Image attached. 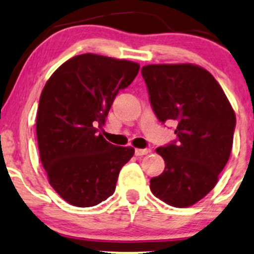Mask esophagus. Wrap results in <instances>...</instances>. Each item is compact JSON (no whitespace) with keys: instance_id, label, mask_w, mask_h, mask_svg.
<instances>
[{"instance_id":"1","label":"esophagus","mask_w":254,"mask_h":254,"mask_svg":"<svg viewBox=\"0 0 254 254\" xmlns=\"http://www.w3.org/2000/svg\"><path fill=\"white\" fill-rule=\"evenodd\" d=\"M150 148H136L135 150V155L136 156H143V155H147L150 153Z\"/></svg>"}]
</instances>
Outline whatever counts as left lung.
<instances>
[{
    "label": "left lung",
    "mask_w": 254,
    "mask_h": 254,
    "mask_svg": "<svg viewBox=\"0 0 254 254\" xmlns=\"http://www.w3.org/2000/svg\"><path fill=\"white\" fill-rule=\"evenodd\" d=\"M141 73L157 119L177 122L175 141L156 148L166 167L151 178L150 188L170 205L190 206L216 186L231 153L236 115L205 68L147 65Z\"/></svg>",
    "instance_id": "1"
}]
</instances>
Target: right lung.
I'll return each instance as SVG.
<instances>
[{"label": "right lung", "instance_id": "right-lung-1", "mask_svg": "<svg viewBox=\"0 0 254 254\" xmlns=\"http://www.w3.org/2000/svg\"><path fill=\"white\" fill-rule=\"evenodd\" d=\"M139 64L82 54L64 63L48 79L37 113L40 160L56 193L78 207L113 195L132 147L108 142L99 127L115 97L134 81Z\"/></svg>", "mask_w": 254, "mask_h": 254}]
</instances>
